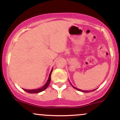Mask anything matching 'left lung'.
<instances>
[{
  "instance_id": "1",
  "label": "left lung",
  "mask_w": 120,
  "mask_h": 120,
  "mask_svg": "<svg viewBox=\"0 0 120 120\" xmlns=\"http://www.w3.org/2000/svg\"><path fill=\"white\" fill-rule=\"evenodd\" d=\"M73 87L74 89H76V90H78V91H82V92H86V93H88V92H90V91H93L95 90H92V91H84V90H80V89H77V88L75 87H74V86H73Z\"/></svg>"
}]
</instances>
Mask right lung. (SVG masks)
<instances>
[{"label": "right lung", "mask_w": 120, "mask_h": 120, "mask_svg": "<svg viewBox=\"0 0 120 120\" xmlns=\"http://www.w3.org/2000/svg\"><path fill=\"white\" fill-rule=\"evenodd\" d=\"M52 71V69L51 70V71L50 74H49V79H48L47 82H46V83L45 84V85H44V86H43L42 87L40 88V89H34V90H26V89H24V90L25 91H26L27 93H34V94H35V93H40V92H42V91H43L46 90L47 88V87L49 86V83H50L51 74Z\"/></svg>", "instance_id": "1"}]
</instances>
